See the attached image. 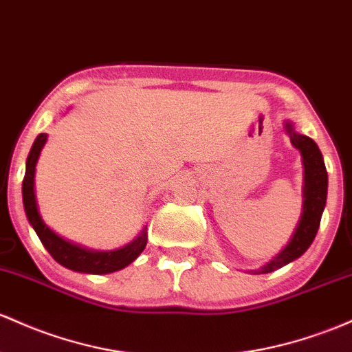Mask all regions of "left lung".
Wrapping results in <instances>:
<instances>
[{"mask_svg":"<svg viewBox=\"0 0 352 352\" xmlns=\"http://www.w3.org/2000/svg\"><path fill=\"white\" fill-rule=\"evenodd\" d=\"M285 133L291 138V144L300 152L304 167V185H302V214L297 223L294 234H292L289 244L276 254V257L265 262L261 269L250 270V274H267L277 270L289 262L296 261L309 249L318 234L320 217H322L324 207L327 199V172L324 165L322 153L318 144L312 138L296 132L292 122H284Z\"/></svg>","mask_w":352,"mask_h":352,"instance_id":"left-lung-1","label":"left lung"}]
</instances>
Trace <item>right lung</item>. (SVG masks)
I'll list each match as a JSON object with an SVG mask.
<instances>
[{"label":"right lung","mask_w":352,"mask_h":352,"mask_svg":"<svg viewBox=\"0 0 352 352\" xmlns=\"http://www.w3.org/2000/svg\"><path fill=\"white\" fill-rule=\"evenodd\" d=\"M46 138L48 135L40 133L34 140L28 158H26V172L25 179H23V206H25L28 222L32 223L34 232L40 237L41 244L52 254L58 264L75 270V272L110 274L132 264L135 258L144 252L146 245V227H144V230L130 244L120 247V249L94 250L60 237L43 222L40 210H38L36 194H34V172H36L38 158L46 144Z\"/></svg>","instance_id":"1"}]
</instances>
